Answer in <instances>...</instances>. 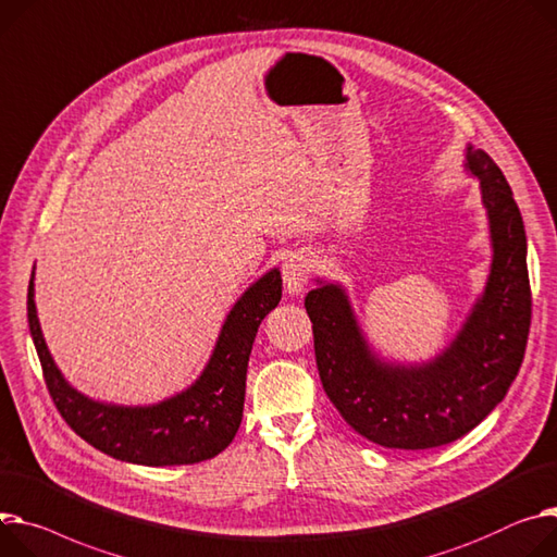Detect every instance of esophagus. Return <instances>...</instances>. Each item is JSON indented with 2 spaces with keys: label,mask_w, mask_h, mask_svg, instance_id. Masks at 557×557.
<instances>
[{
  "label": "esophagus",
  "mask_w": 557,
  "mask_h": 557,
  "mask_svg": "<svg viewBox=\"0 0 557 557\" xmlns=\"http://www.w3.org/2000/svg\"><path fill=\"white\" fill-rule=\"evenodd\" d=\"M310 272H312V261L310 256L304 253V251H294L289 253L285 263H283V283H285V292L289 296H298L306 285H308V278H310Z\"/></svg>",
  "instance_id": "esophagus-1"
}]
</instances>
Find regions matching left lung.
<instances>
[{"label":"left lung","mask_w":557,"mask_h":557,"mask_svg":"<svg viewBox=\"0 0 557 557\" xmlns=\"http://www.w3.org/2000/svg\"><path fill=\"white\" fill-rule=\"evenodd\" d=\"M463 171L480 183L493 256L482 294L435 357L408 363L374 350L341 283L314 278L306 296L325 395L383 448L423 450L463 437L506 397L524 359L531 285L522 213L486 151L466 145Z\"/></svg>","instance_id":"1"}]
</instances>
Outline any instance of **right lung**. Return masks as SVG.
<instances>
[{"mask_svg":"<svg viewBox=\"0 0 557 557\" xmlns=\"http://www.w3.org/2000/svg\"><path fill=\"white\" fill-rule=\"evenodd\" d=\"M281 272L256 278L227 312L216 346L191 386L156 404L122 406L91 399L53 361L35 308V268L28 281V327L47 388L73 431L104 455L140 466L198 463L223 453L238 433L245 379L261 321L281 301Z\"/></svg>","mask_w":557,"mask_h":557,"instance_id":"right-lung-1","label":"right lung"}]
</instances>
